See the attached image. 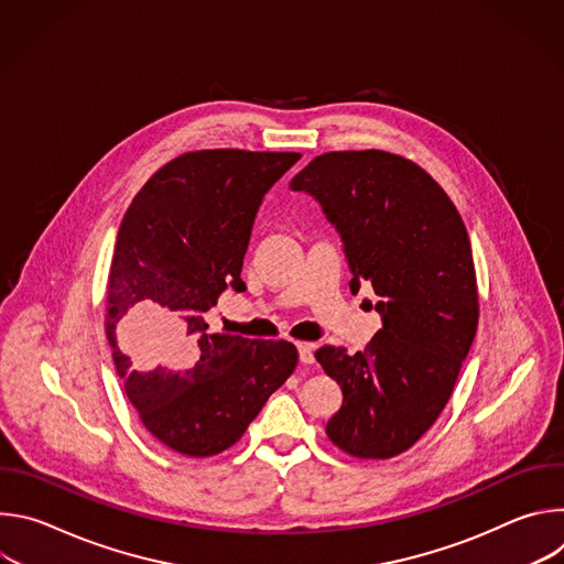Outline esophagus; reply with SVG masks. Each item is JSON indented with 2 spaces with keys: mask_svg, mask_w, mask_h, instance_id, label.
<instances>
[{
  "mask_svg": "<svg viewBox=\"0 0 564 564\" xmlns=\"http://www.w3.org/2000/svg\"><path fill=\"white\" fill-rule=\"evenodd\" d=\"M299 350V361L301 364H314V346L312 344H296Z\"/></svg>",
  "mask_w": 564,
  "mask_h": 564,
  "instance_id": "34e87169",
  "label": "esophagus"
}]
</instances>
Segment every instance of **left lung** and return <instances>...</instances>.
Listing matches in <instances>:
<instances>
[{"label":"left lung","instance_id":"1","mask_svg":"<svg viewBox=\"0 0 564 564\" xmlns=\"http://www.w3.org/2000/svg\"><path fill=\"white\" fill-rule=\"evenodd\" d=\"M314 196L337 227L352 272L368 283L381 330L348 355L324 346L316 361L344 392L326 433L344 453L388 459L440 417L477 330L470 240L446 192L397 153L330 151L290 183Z\"/></svg>","mask_w":564,"mask_h":564}]
</instances>
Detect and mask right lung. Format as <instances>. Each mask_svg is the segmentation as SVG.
Listing matches in <instances>:
<instances>
[{"label":"right lung","instance_id":"right-lung-1","mask_svg":"<svg viewBox=\"0 0 564 564\" xmlns=\"http://www.w3.org/2000/svg\"><path fill=\"white\" fill-rule=\"evenodd\" d=\"M292 151L203 149L160 167L116 238L105 328L118 377L144 429L176 453L234 446L294 372L290 341L209 333L205 312L240 279L268 189Z\"/></svg>","mask_w":564,"mask_h":564}]
</instances>
